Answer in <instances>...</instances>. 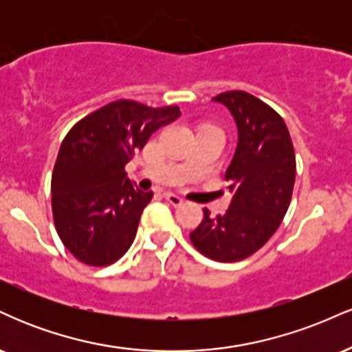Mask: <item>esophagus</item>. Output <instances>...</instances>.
I'll return each mask as SVG.
<instances>
[{"instance_id": "obj_1", "label": "esophagus", "mask_w": 352, "mask_h": 352, "mask_svg": "<svg viewBox=\"0 0 352 352\" xmlns=\"http://www.w3.org/2000/svg\"><path fill=\"white\" fill-rule=\"evenodd\" d=\"M165 199H167L168 201H170L172 205H175V207H179V205L184 204V199H182V197L175 195V193H170V192L165 193Z\"/></svg>"}]
</instances>
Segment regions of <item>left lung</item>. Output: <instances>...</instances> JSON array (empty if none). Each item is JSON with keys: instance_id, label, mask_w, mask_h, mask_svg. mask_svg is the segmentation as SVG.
Returning <instances> with one entry per match:
<instances>
[{"instance_id": "left-lung-1", "label": "left lung", "mask_w": 352, "mask_h": 352, "mask_svg": "<svg viewBox=\"0 0 352 352\" xmlns=\"http://www.w3.org/2000/svg\"><path fill=\"white\" fill-rule=\"evenodd\" d=\"M235 119L238 144L225 180L232 193L223 215L210 217L190 233L201 254L232 263L252 256L281 225L292 201L296 159L285 120L268 104L243 91L213 98Z\"/></svg>"}]
</instances>
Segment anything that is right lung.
I'll list each match as a JSON object with an SVG mask.
<instances>
[{"mask_svg": "<svg viewBox=\"0 0 352 352\" xmlns=\"http://www.w3.org/2000/svg\"><path fill=\"white\" fill-rule=\"evenodd\" d=\"M179 116L177 106L120 99L80 119L64 137L51 179L52 217L60 241L79 261L107 266L131 248L153 193L137 188L124 167Z\"/></svg>", "mask_w": 352, "mask_h": 352, "instance_id": "add662e5", "label": "right lung"}]
</instances>
